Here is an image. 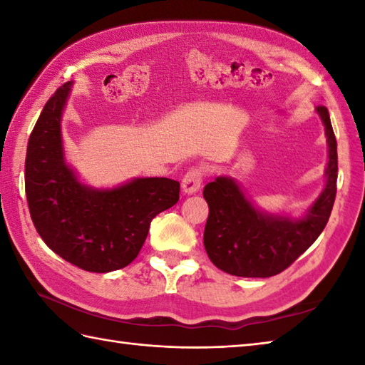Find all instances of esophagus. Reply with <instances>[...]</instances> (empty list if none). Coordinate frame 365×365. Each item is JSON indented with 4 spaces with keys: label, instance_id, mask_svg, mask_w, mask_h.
<instances>
[{
    "label": "esophagus",
    "instance_id": "esophagus-1",
    "mask_svg": "<svg viewBox=\"0 0 365 365\" xmlns=\"http://www.w3.org/2000/svg\"><path fill=\"white\" fill-rule=\"evenodd\" d=\"M202 182H204V169L199 166H192L187 170V174H185L182 178V188L185 192L191 195V192H196L200 188Z\"/></svg>",
    "mask_w": 365,
    "mask_h": 365
}]
</instances>
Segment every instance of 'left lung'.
Instances as JSON below:
<instances>
[{
    "mask_svg": "<svg viewBox=\"0 0 365 365\" xmlns=\"http://www.w3.org/2000/svg\"><path fill=\"white\" fill-rule=\"evenodd\" d=\"M324 123L329 161L327 187L307 216L290 221L263 215L250 204L237 183L218 177L205 185L208 218L204 246L216 268L240 277H269L282 273L323 232L337 192V141L327 106H317Z\"/></svg>",
    "mask_w": 365,
    "mask_h": 365,
    "instance_id": "obj_1",
    "label": "left lung"
}]
</instances>
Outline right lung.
<instances>
[{
    "label": "right lung",
    "mask_w": 365,
    "mask_h": 365,
    "mask_svg": "<svg viewBox=\"0 0 365 365\" xmlns=\"http://www.w3.org/2000/svg\"><path fill=\"white\" fill-rule=\"evenodd\" d=\"M68 91L71 83L56 89L29 135L28 208L53 252L84 271L108 273L136 259L152 220L177 204L180 183L150 177L105 191L83 187L66 166L61 144V114Z\"/></svg>",
    "instance_id": "right-lung-1"
}]
</instances>
